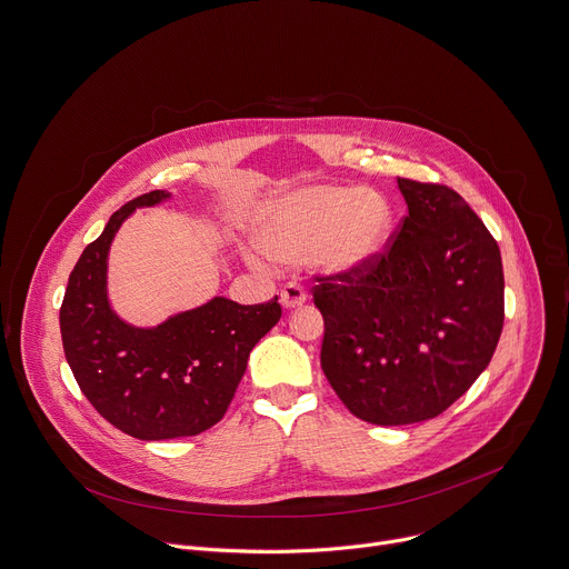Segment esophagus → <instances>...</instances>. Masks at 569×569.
<instances>
[{"instance_id": "1", "label": "esophagus", "mask_w": 569, "mask_h": 569, "mask_svg": "<svg viewBox=\"0 0 569 569\" xmlns=\"http://www.w3.org/2000/svg\"><path fill=\"white\" fill-rule=\"evenodd\" d=\"M305 300H307V293H305V289H302L300 284H296V282L284 284L282 291H280V302H282L284 309H298V307L305 305Z\"/></svg>"}]
</instances>
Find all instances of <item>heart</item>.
<instances>
[{"label":"heart","mask_w":569,"mask_h":569,"mask_svg":"<svg viewBox=\"0 0 569 569\" xmlns=\"http://www.w3.org/2000/svg\"><path fill=\"white\" fill-rule=\"evenodd\" d=\"M389 230L391 208L385 197L370 189L313 184L267 206L256 241L273 262L313 258L328 273L348 276L382 256Z\"/></svg>","instance_id":"b5f03b06"}]
</instances>
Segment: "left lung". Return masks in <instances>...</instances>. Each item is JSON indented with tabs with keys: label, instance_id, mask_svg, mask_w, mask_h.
I'll return each mask as SVG.
<instances>
[{
	"label": "left lung",
	"instance_id": "obj_1",
	"mask_svg": "<svg viewBox=\"0 0 569 569\" xmlns=\"http://www.w3.org/2000/svg\"><path fill=\"white\" fill-rule=\"evenodd\" d=\"M409 214L368 269L317 278L321 366L357 418L411 425L455 405L503 326L499 246L455 189L398 178Z\"/></svg>",
	"mask_w": 569,
	"mask_h": 569
}]
</instances>
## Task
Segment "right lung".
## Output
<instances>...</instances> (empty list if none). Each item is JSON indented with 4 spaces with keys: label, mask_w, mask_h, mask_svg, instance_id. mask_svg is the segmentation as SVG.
I'll use <instances>...</instances> for the list:
<instances>
[{
    "label": "right lung",
    "mask_w": 569,
    "mask_h": 569,
    "mask_svg": "<svg viewBox=\"0 0 569 569\" xmlns=\"http://www.w3.org/2000/svg\"><path fill=\"white\" fill-rule=\"evenodd\" d=\"M169 197L156 189L119 208L86 246L60 305L62 348L83 396L110 425L140 440L197 436L217 425L250 350L282 317L278 296L262 305L217 296L156 328L117 317L108 300L110 243L136 208Z\"/></svg>",
    "instance_id": "add662e5"
}]
</instances>
